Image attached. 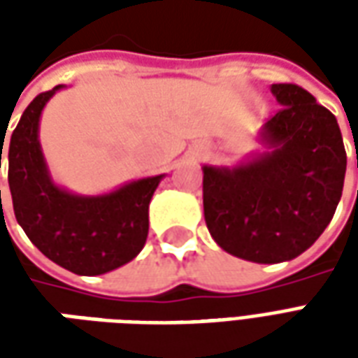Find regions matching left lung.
Masks as SVG:
<instances>
[{
    "mask_svg": "<svg viewBox=\"0 0 358 358\" xmlns=\"http://www.w3.org/2000/svg\"><path fill=\"white\" fill-rule=\"evenodd\" d=\"M282 109L257 132L264 148L232 166L203 164V210L226 253L259 264L305 253L336 213L347 155L338 120L295 84H272Z\"/></svg>",
    "mask_w": 358,
    "mask_h": 358,
    "instance_id": "left-lung-1",
    "label": "left lung"
}]
</instances>
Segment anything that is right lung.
Returning <instances> with one entry per match:
<instances>
[{
  "label": "right lung",
  "instance_id": "obj_1",
  "mask_svg": "<svg viewBox=\"0 0 358 358\" xmlns=\"http://www.w3.org/2000/svg\"><path fill=\"white\" fill-rule=\"evenodd\" d=\"M63 88L61 84L36 95L13 130L7 155L13 209L20 228L50 261L80 276H99L130 263L143 249L149 201L164 174L130 180L95 195L59 186L40 143V118ZM1 151L3 145L0 169Z\"/></svg>",
  "mask_w": 358,
  "mask_h": 358
}]
</instances>
